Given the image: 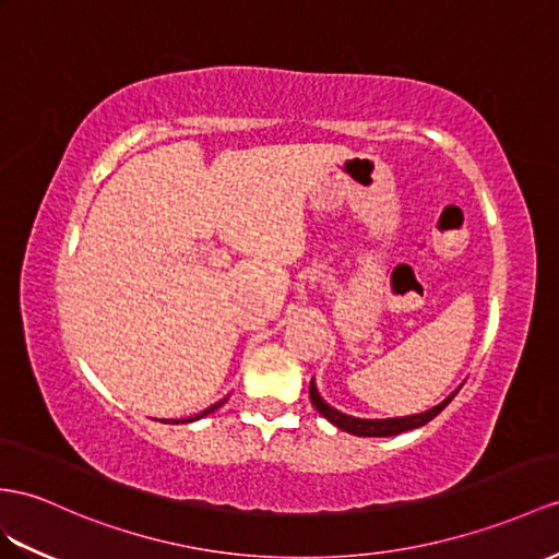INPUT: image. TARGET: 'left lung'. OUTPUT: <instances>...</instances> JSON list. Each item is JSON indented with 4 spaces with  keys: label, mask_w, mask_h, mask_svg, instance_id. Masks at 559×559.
I'll return each mask as SVG.
<instances>
[{
    "label": "left lung",
    "mask_w": 559,
    "mask_h": 559,
    "mask_svg": "<svg viewBox=\"0 0 559 559\" xmlns=\"http://www.w3.org/2000/svg\"><path fill=\"white\" fill-rule=\"evenodd\" d=\"M455 393H457V391H455ZM455 393H453V396H448L441 405L431 407V411L421 413V415L396 417V419H358V417H350V415H344V413L334 411L332 405H326V403L320 399V393H318L316 384L310 382V403L318 407V413H320L322 417L330 419L332 425H336L338 429H344V431H348V433H356V437H396V433L417 429V427L427 425V421H431L433 417H437V415L443 411V407L455 399Z\"/></svg>",
    "instance_id": "obj_1"
}]
</instances>
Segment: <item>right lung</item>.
Listing matches in <instances>:
<instances>
[{"mask_svg": "<svg viewBox=\"0 0 559 559\" xmlns=\"http://www.w3.org/2000/svg\"><path fill=\"white\" fill-rule=\"evenodd\" d=\"M225 401H227V399H223V401H217L215 405H211V407H209V411H203V413H199V415H194V417H187V419H182V421H194V419H199V417H206L209 413L217 411V407H221V405H223ZM177 421H180V419H175V421H173V425H177Z\"/></svg>", "mask_w": 559, "mask_h": 559, "instance_id": "add662e5", "label": "right lung"}]
</instances>
